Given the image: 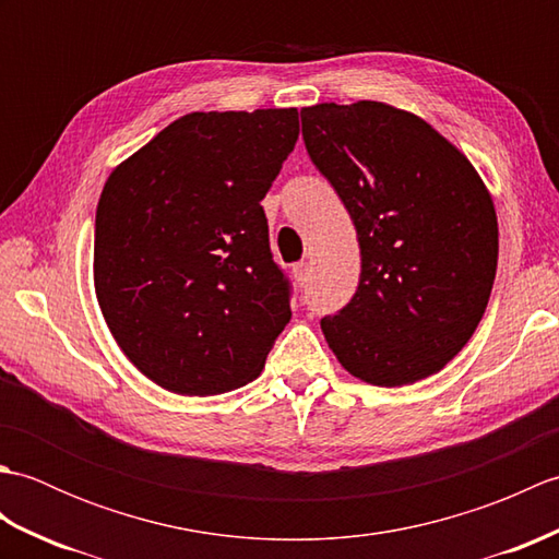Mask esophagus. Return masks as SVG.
<instances>
[{"instance_id":"1","label":"esophagus","mask_w":559,"mask_h":559,"mask_svg":"<svg viewBox=\"0 0 559 559\" xmlns=\"http://www.w3.org/2000/svg\"><path fill=\"white\" fill-rule=\"evenodd\" d=\"M293 278H295V283H298L300 288H305L307 281H310V266H307V264H295L293 266Z\"/></svg>"}]
</instances>
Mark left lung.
<instances>
[{
	"label": "left lung",
	"mask_w": 559,
	"mask_h": 559,
	"mask_svg": "<svg viewBox=\"0 0 559 559\" xmlns=\"http://www.w3.org/2000/svg\"><path fill=\"white\" fill-rule=\"evenodd\" d=\"M312 163L358 233L360 283L322 319L346 372L374 386L437 374L488 307L500 228L473 163L423 117L379 100L302 108Z\"/></svg>",
	"instance_id": "8db88e82"
}]
</instances>
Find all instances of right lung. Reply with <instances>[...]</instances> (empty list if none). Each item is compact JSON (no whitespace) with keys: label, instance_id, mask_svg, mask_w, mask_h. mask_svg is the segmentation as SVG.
<instances>
[{"label":"right lung","instance_id":"right-lung-1","mask_svg":"<svg viewBox=\"0 0 559 559\" xmlns=\"http://www.w3.org/2000/svg\"><path fill=\"white\" fill-rule=\"evenodd\" d=\"M298 134L295 108L189 112L105 180L93 286L153 384L211 396L264 370L290 305L259 201Z\"/></svg>","mask_w":559,"mask_h":559}]
</instances>
